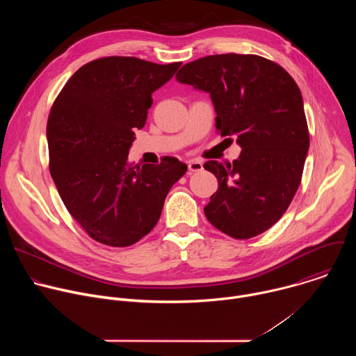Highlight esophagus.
I'll return each instance as SVG.
<instances>
[{
	"mask_svg": "<svg viewBox=\"0 0 356 356\" xmlns=\"http://www.w3.org/2000/svg\"><path fill=\"white\" fill-rule=\"evenodd\" d=\"M200 170H202V163L200 161L188 162V173H194V172H200Z\"/></svg>",
	"mask_w": 356,
	"mask_h": 356,
	"instance_id": "1",
	"label": "esophagus"
}]
</instances>
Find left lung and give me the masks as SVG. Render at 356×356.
Here are the masks:
<instances>
[{
    "label": "left lung",
    "instance_id": "left-lung-1",
    "mask_svg": "<svg viewBox=\"0 0 356 356\" xmlns=\"http://www.w3.org/2000/svg\"><path fill=\"white\" fill-rule=\"evenodd\" d=\"M176 79L210 94L216 128L242 147L232 163H204L218 179L207 220L235 239L265 232L290 206L310 146L298 86L277 63L236 54L190 62Z\"/></svg>",
    "mask_w": 356,
    "mask_h": 356
}]
</instances>
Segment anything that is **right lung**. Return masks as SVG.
I'll return each mask as SVG.
<instances>
[{
    "mask_svg": "<svg viewBox=\"0 0 356 356\" xmlns=\"http://www.w3.org/2000/svg\"><path fill=\"white\" fill-rule=\"evenodd\" d=\"M179 63L110 56L81 66L50 110L49 169L72 217L97 242L129 246L158 224L165 198L187 166L128 162L135 131L145 127L152 92Z\"/></svg>",
    "mask_w": 356,
    "mask_h": 356,
    "instance_id": "obj_1",
    "label": "right lung"
}]
</instances>
